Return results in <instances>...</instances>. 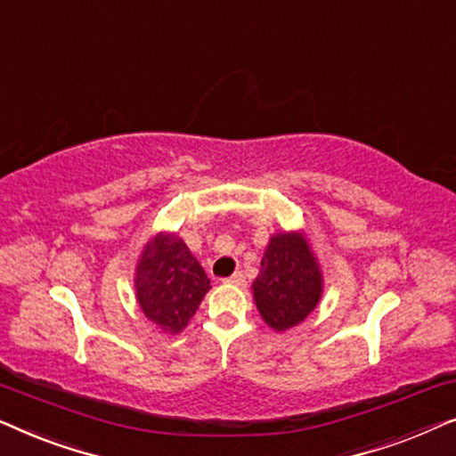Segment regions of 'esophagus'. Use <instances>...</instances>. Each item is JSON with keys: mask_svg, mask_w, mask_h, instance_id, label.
Returning a JSON list of instances; mask_svg holds the SVG:
<instances>
[{"mask_svg": "<svg viewBox=\"0 0 456 456\" xmlns=\"http://www.w3.org/2000/svg\"><path fill=\"white\" fill-rule=\"evenodd\" d=\"M224 282H226V284H234V286H245L247 280H245V276H242L240 272H236V273H232V276H230V278H224Z\"/></svg>", "mask_w": 456, "mask_h": 456, "instance_id": "esophagus-1", "label": "esophagus"}]
</instances>
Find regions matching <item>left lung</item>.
<instances>
[{"label": "left lung", "instance_id": "obj_1", "mask_svg": "<svg viewBox=\"0 0 456 456\" xmlns=\"http://www.w3.org/2000/svg\"><path fill=\"white\" fill-rule=\"evenodd\" d=\"M323 278L314 251L301 232L273 234L261 272L253 282V297L267 326L284 332L301 323L320 303Z\"/></svg>", "mask_w": 456, "mask_h": 456}]
</instances>
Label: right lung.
I'll return each mask as SVG.
<instances>
[{
	"mask_svg": "<svg viewBox=\"0 0 456 456\" xmlns=\"http://www.w3.org/2000/svg\"><path fill=\"white\" fill-rule=\"evenodd\" d=\"M134 289L147 320L167 334H178L211 286L184 240L174 232H159L142 248Z\"/></svg>",
	"mask_w": 456,
	"mask_h": 456,
	"instance_id": "obj_1",
	"label": "right lung"
}]
</instances>
